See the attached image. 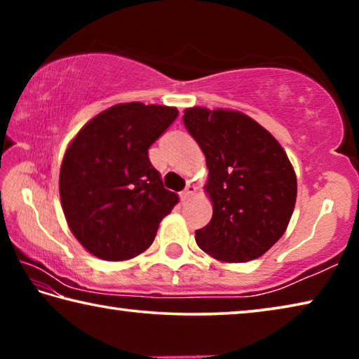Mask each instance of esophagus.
I'll list each match as a JSON object with an SVG mask.
<instances>
[{
  "label": "esophagus",
  "instance_id": "obj_1",
  "mask_svg": "<svg viewBox=\"0 0 359 359\" xmlns=\"http://www.w3.org/2000/svg\"><path fill=\"white\" fill-rule=\"evenodd\" d=\"M194 193H196V187L191 185V184H188V185H187V188H185V190L180 193V198H182V201H187V199H190Z\"/></svg>",
  "mask_w": 359,
  "mask_h": 359
}]
</instances>
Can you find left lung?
<instances>
[{
  "label": "left lung",
  "instance_id": "1",
  "mask_svg": "<svg viewBox=\"0 0 359 359\" xmlns=\"http://www.w3.org/2000/svg\"><path fill=\"white\" fill-rule=\"evenodd\" d=\"M184 123L205 155V193L214 214L196 231L198 247L223 263H247L282 238L297 182L277 139L239 111L190 107Z\"/></svg>",
  "mask_w": 359,
  "mask_h": 359
}]
</instances>
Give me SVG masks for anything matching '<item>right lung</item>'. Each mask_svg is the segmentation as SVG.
Listing matches in <instances>:
<instances>
[{
    "mask_svg": "<svg viewBox=\"0 0 359 359\" xmlns=\"http://www.w3.org/2000/svg\"><path fill=\"white\" fill-rule=\"evenodd\" d=\"M177 115L168 106L115 104L85 123L66 149L62 208L71 233L93 257H137L179 203L149 160V147Z\"/></svg>",
    "mask_w": 359,
    "mask_h": 359,
    "instance_id": "right-lung-1",
    "label": "right lung"
}]
</instances>
